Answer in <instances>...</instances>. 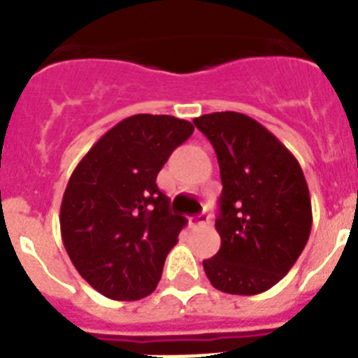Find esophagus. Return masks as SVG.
<instances>
[{
  "instance_id": "1",
  "label": "esophagus",
  "mask_w": 358,
  "mask_h": 358,
  "mask_svg": "<svg viewBox=\"0 0 358 358\" xmlns=\"http://www.w3.org/2000/svg\"><path fill=\"white\" fill-rule=\"evenodd\" d=\"M206 223H210V215H208L206 212H202L201 215H196V217L191 219V224H193V227H196V224H206Z\"/></svg>"
}]
</instances>
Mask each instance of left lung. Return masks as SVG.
I'll list each match as a JSON object with an SVG mask.
<instances>
[{
	"label": "left lung",
	"instance_id": "left-lung-1",
	"mask_svg": "<svg viewBox=\"0 0 358 358\" xmlns=\"http://www.w3.org/2000/svg\"><path fill=\"white\" fill-rule=\"evenodd\" d=\"M217 154L223 193L215 229L221 249L202 262L213 288L256 295L292 269L312 229L303 169L275 135L243 113L193 120Z\"/></svg>",
	"mask_w": 358,
	"mask_h": 358
}]
</instances>
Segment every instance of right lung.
<instances>
[{
  "label": "right lung",
  "instance_id": "obj_1",
  "mask_svg": "<svg viewBox=\"0 0 358 358\" xmlns=\"http://www.w3.org/2000/svg\"><path fill=\"white\" fill-rule=\"evenodd\" d=\"M171 115H134L78 163L61 202L64 249L81 277L115 301L150 295L185 217L156 184L169 156L193 134Z\"/></svg>",
  "mask_w": 358,
  "mask_h": 358
}]
</instances>
